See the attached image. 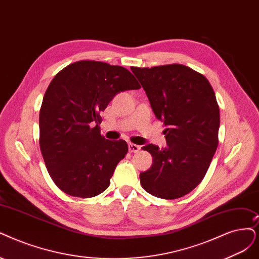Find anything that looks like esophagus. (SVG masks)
I'll return each instance as SVG.
<instances>
[{
    "mask_svg": "<svg viewBox=\"0 0 259 259\" xmlns=\"http://www.w3.org/2000/svg\"><path fill=\"white\" fill-rule=\"evenodd\" d=\"M128 147H129V151L130 152H138L141 149V146H139L137 144H133V143H129Z\"/></svg>",
    "mask_w": 259,
    "mask_h": 259,
    "instance_id": "34e87169",
    "label": "esophagus"
}]
</instances>
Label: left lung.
Returning <instances> with one entry per match:
<instances>
[{"instance_id":"8db88e82","label":"left lung","mask_w":259,"mask_h":259,"mask_svg":"<svg viewBox=\"0 0 259 259\" xmlns=\"http://www.w3.org/2000/svg\"><path fill=\"white\" fill-rule=\"evenodd\" d=\"M156 117L163 121L167 146L143 147L152 156L141 185L156 197L175 199L195 189L205 177L219 143L220 110L205 76L181 64L151 68L131 67Z\"/></svg>"}]
</instances>
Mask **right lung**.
I'll return each mask as SVG.
<instances>
[{
	"instance_id": "obj_1",
	"label": "right lung",
	"mask_w": 259,
	"mask_h": 259,
	"mask_svg": "<svg viewBox=\"0 0 259 259\" xmlns=\"http://www.w3.org/2000/svg\"><path fill=\"white\" fill-rule=\"evenodd\" d=\"M141 85L128 69L79 61L57 73L39 112V145L49 175L66 194L89 198L110 186L128 145L100 133V112L120 92Z\"/></svg>"
}]
</instances>
